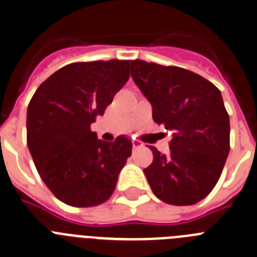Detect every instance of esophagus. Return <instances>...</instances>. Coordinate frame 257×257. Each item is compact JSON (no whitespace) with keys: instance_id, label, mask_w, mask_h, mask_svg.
Masks as SVG:
<instances>
[{"instance_id":"obj_1","label":"esophagus","mask_w":257,"mask_h":257,"mask_svg":"<svg viewBox=\"0 0 257 257\" xmlns=\"http://www.w3.org/2000/svg\"><path fill=\"white\" fill-rule=\"evenodd\" d=\"M132 145H133V150H137V149H140V147H142V142H141V141H137V140L132 141Z\"/></svg>"}]
</instances>
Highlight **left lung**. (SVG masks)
<instances>
[{
  "mask_svg": "<svg viewBox=\"0 0 257 257\" xmlns=\"http://www.w3.org/2000/svg\"><path fill=\"white\" fill-rule=\"evenodd\" d=\"M132 78L152 105V119L173 132L170 151L155 147L146 178L169 205H195L212 191L229 154V115L220 91L198 74L143 60L131 61Z\"/></svg>",
  "mask_w": 257,
  "mask_h": 257,
  "instance_id": "8db88e82",
  "label": "left lung"
}]
</instances>
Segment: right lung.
Wrapping results in <instances>:
<instances>
[{
    "label": "right lung",
    "instance_id": "1",
    "mask_svg": "<svg viewBox=\"0 0 257 257\" xmlns=\"http://www.w3.org/2000/svg\"><path fill=\"white\" fill-rule=\"evenodd\" d=\"M129 77V60L73 62L48 77L28 105V149L46 186L66 205L91 207L111 197L132 142L98 140L91 124Z\"/></svg>",
    "mask_w": 257,
    "mask_h": 257
}]
</instances>
